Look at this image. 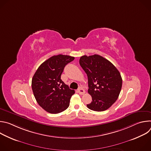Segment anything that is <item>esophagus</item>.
<instances>
[{"instance_id": "1", "label": "esophagus", "mask_w": 151, "mask_h": 151, "mask_svg": "<svg viewBox=\"0 0 151 151\" xmlns=\"http://www.w3.org/2000/svg\"><path fill=\"white\" fill-rule=\"evenodd\" d=\"M78 91L79 94H81V95L85 94V90H84L82 87H79V88H78Z\"/></svg>"}]
</instances>
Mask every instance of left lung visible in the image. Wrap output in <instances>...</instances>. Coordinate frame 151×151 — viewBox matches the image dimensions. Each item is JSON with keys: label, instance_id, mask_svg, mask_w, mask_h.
Returning <instances> with one entry per match:
<instances>
[{"label": "left lung", "instance_id": "1", "mask_svg": "<svg viewBox=\"0 0 151 151\" xmlns=\"http://www.w3.org/2000/svg\"><path fill=\"white\" fill-rule=\"evenodd\" d=\"M79 64L88 76V92L92 97L88 108L97 112L107 110L118 99L122 80L114 64L104 57L94 54L83 55Z\"/></svg>", "mask_w": 151, "mask_h": 151}]
</instances>
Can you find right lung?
<instances>
[{"label":"right lung","instance_id":"obj_1","mask_svg":"<svg viewBox=\"0 0 151 151\" xmlns=\"http://www.w3.org/2000/svg\"><path fill=\"white\" fill-rule=\"evenodd\" d=\"M74 59L69 55H54L41 64L33 76L34 96L42 109L50 114L65 111L75 94V91L61 79L64 67Z\"/></svg>","mask_w":151,"mask_h":151}]
</instances>
